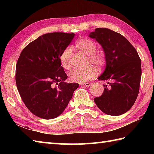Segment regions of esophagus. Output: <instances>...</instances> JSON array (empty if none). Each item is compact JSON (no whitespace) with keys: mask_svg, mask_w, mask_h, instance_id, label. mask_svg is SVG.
<instances>
[{"mask_svg":"<svg viewBox=\"0 0 154 154\" xmlns=\"http://www.w3.org/2000/svg\"><path fill=\"white\" fill-rule=\"evenodd\" d=\"M81 85H83L84 87H90L91 84L90 83H81Z\"/></svg>","mask_w":154,"mask_h":154,"instance_id":"34e87169","label":"esophagus"}]
</instances>
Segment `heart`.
<instances>
[{
    "label": "heart",
    "instance_id": "heart-1",
    "mask_svg": "<svg viewBox=\"0 0 154 154\" xmlns=\"http://www.w3.org/2000/svg\"><path fill=\"white\" fill-rule=\"evenodd\" d=\"M75 48L83 53L89 55V60L92 63L98 66H103L105 62L103 54L96 52V45L93 41L88 38H82L75 42ZM72 49L66 48L60 56V62L65 70H70L72 67ZM98 74V70L95 66H89L83 69H76L69 73V79L72 82L84 83L94 78Z\"/></svg>",
    "mask_w": 154,
    "mask_h": 154
}]
</instances>
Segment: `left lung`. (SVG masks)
<instances>
[{"mask_svg": "<svg viewBox=\"0 0 154 154\" xmlns=\"http://www.w3.org/2000/svg\"><path fill=\"white\" fill-rule=\"evenodd\" d=\"M89 36L100 44L105 52L106 67L98 80L108 81L103 94L94 98L98 107L110 116L130 110L139 94L141 63L139 54L124 36L105 28H96Z\"/></svg>", "mask_w": 154, "mask_h": 154, "instance_id": "left-lung-1", "label": "left lung"}]
</instances>
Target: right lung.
<instances>
[{
  "instance_id": "obj_1",
  "label": "right lung",
  "mask_w": 154,
  "mask_h": 154,
  "mask_svg": "<svg viewBox=\"0 0 154 154\" xmlns=\"http://www.w3.org/2000/svg\"><path fill=\"white\" fill-rule=\"evenodd\" d=\"M74 33L51 32L40 36L21 52L16 64L15 82L23 102L38 118H56L72 98L77 83L65 82L67 75L60 56Z\"/></svg>"
}]
</instances>
